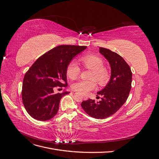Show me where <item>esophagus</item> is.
<instances>
[{
  "label": "esophagus",
  "mask_w": 159,
  "mask_h": 159,
  "mask_svg": "<svg viewBox=\"0 0 159 159\" xmlns=\"http://www.w3.org/2000/svg\"><path fill=\"white\" fill-rule=\"evenodd\" d=\"M83 98H84V100H87L88 99V97H87V96H85V95H84Z\"/></svg>",
  "instance_id": "obj_1"
}]
</instances>
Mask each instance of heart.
<instances>
[{
  "label": "heart",
  "mask_w": 159,
  "mask_h": 159,
  "mask_svg": "<svg viewBox=\"0 0 159 159\" xmlns=\"http://www.w3.org/2000/svg\"><path fill=\"white\" fill-rule=\"evenodd\" d=\"M80 63L84 67L92 71L90 79L95 80L99 85H106L110 79L109 68L103 66V60L101 57L95 54H86L80 59ZM80 72L78 66L75 62H71L66 68V74L69 78L75 80L78 78ZM96 87L95 81H78L74 83L71 88L78 92L85 94Z\"/></svg>",
  "instance_id": "heart-1"
}]
</instances>
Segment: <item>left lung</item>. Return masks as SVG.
<instances>
[{"label":"left lung","mask_w":159,"mask_h":159,"mask_svg":"<svg viewBox=\"0 0 159 159\" xmlns=\"http://www.w3.org/2000/svg\"><path fill=\"white\" fill-rule=\"evenodd\" d=\"M99 53L106 59L111 67V77L108 84L98 92L102 100L95 102L89 99L81 102V106L89 116L105 119L116 113L125 103L131 88L132 72L129 66L117 53L99 48Z\"/></svg>","instance_id":"1"}]
</instances>
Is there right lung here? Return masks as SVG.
Returning a JSON list of instances; mask_svg holds the SVG:
<instances>
[{"instance_id": "add662e5", "label": "right lung", "mask_w": 159, "mask_h": 159, "mask_svg": "<svg viewBox=\"0 0 159 159\" xmlns=\"http://www.w3.org/2000/svg\"><path fill=\"white\" fill-rule=\"evenodd\" d=\"M86 48L56 46L40 56L28 70L23 80L22 98L26 111L32 118L44 121L57 114L61 98L70 92L56 93L54 89L57 86L67 87V67Z\"/></svg>"}]
</instances>
